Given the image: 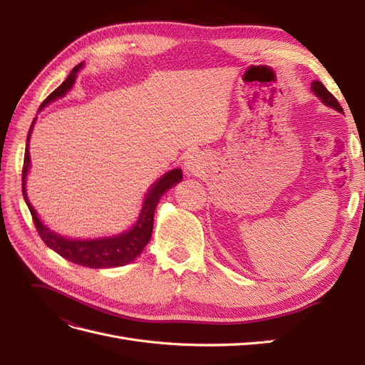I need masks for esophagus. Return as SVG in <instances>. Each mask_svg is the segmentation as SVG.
<instances>
[{"label":"esophagus","mask_w":365,"mask_h":365,"mask_svg":"<svg viewBox=\"0 0 365 365\" xmlns=\"http://www.w3.org/2000/svg\"><path fill=\"white\" fill-rule=\"evenodd\" d=\"M185 169L189 170V172H196V169H197V161L193 158V157H190V160H187V163H185Z\"/></svg>","instance_id":"34e87169"}]
</instances>
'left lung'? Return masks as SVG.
I'll return each mask as SVG.
<instances>
[{
  "mask_svg": "<svg viewBox=\"0 0 365 365\" xmlns=\"http://www.w3.org/2000/svg\"><path fill=\"white\" fill-rule=\"evenodd\" d=\"M312 91H314L319 98H322V101H323L327 106L334 108V109H336V111L342 113V108H341L339 102H338L336 98L334 97V94H332V93H329V91H327V88H326L322 82L315 81V82L312 83Z\"/></svg>",
  "mask_w": 365,
  "mask_h": 365,
  "instance_id": "left-lung-1",
  "label": "left lung"
}]
</instances>
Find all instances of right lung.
Wrapping results in <instances>:
<instances>
[{"instance_id": "obj_1", "label": "right lung", "mask_w": 365, "mask_h": 365, "mask_svg": "<svg viewBox=\"0 0 365 365\" xmlns=\"http://www.w3.org/2000/svg\"><path fill=\"white\" fill-rule=\"evenodd\" d=\"M82 67V63L76 65V67L71 70L70 76L67 77L61 86H58L46 101L42 102L39 109H42L48 102L54 101V98L62 97L65 93H67L74 79H76V73L79 71ZM33 121L30 129H29V135H27V145H26V153H24V165H23V193H24V200L29 205V210L33 217V224L36 227L38 235L41 239L46 242V245L50 247L53 251H56L59 256L63 259H67L76 264H81V267H88V268H113V267H121V264H126L129 262L134 260L138 254L143 251L148 245V242L150 240L152 236V228H153V212H155V207L160 201V197L168 192L170 187H173L176 182H180L182 178V172L180 169H175L165 173L161 180H158L155 184H153L149 193L146 195L145 204H143L141 208V215L137 220V224L132 227L129 231L123 235H118L115 237H106V239H96V240H70L67 237H61L58 235H54L53 231H50L46 225H43L35 208H33L27 200L26 195V176L27 170L30 168V153H29V138L31 134Z\"/></svg>"}]
</instances>
